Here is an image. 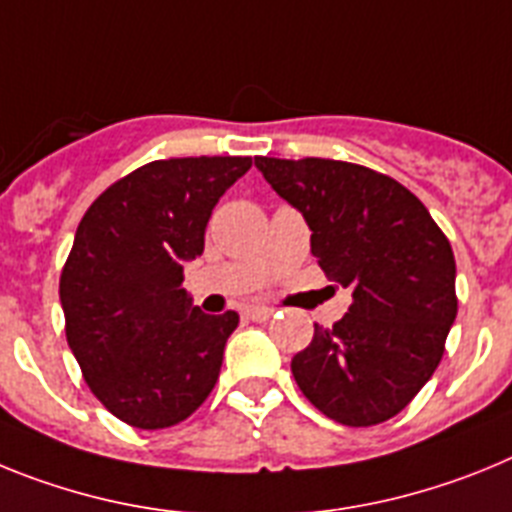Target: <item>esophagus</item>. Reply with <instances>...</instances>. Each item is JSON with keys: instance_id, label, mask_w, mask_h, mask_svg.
Returning <instances> with one entry per match:
<instances>
[{"instance_id": "esophagus-1", "label": "esophagus", "mask_w": 512, "mask_h": 512, "mask_svg": "<svg viewBox=\"0 0 512 512\" xmlns=\"http://www.w3.org/2000/svg\"><path fill=\"white\" fill-rule=\"evenodd\" d=\"M244 317L252 319V322H265V319L273 317V309L270 306H260V304H252L244 309Z\"/></svg>"}]
</instances>
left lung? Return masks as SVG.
Returning a JSON list of instances; mask_svg holds the SVG:
<instances>
[{"label":"left lung","instance_id":"1","mask_svg":"<svg viewBox=\"0 0 512 512\" xmlns=\"http://www.w3.org/2000/svg\"><path fill=\"white\" fill-rule=\"evenodd\" d=\"M270 188L301 211L311 255L353 291L348 314L293 355V379L319 412L368 428L428 384L456 319V260L420 198L337 159L255 157Z\"/></svg>","mask_w":512,"mask_h":512}]
</instances>
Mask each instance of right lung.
<instances>
[{
    "label": "right lung",
    "mask_w": 512,
    "mask_h": 512,
    "mask_svg": "<svg viewBox=\"0 0 512 512\" xmlns=\"http://www.w3.org/2000/svg\"><path fill=\"white\" fill-rule=\"evenodd\" d=\"M250 157L157 159L87 208L61 270L66 340L84 381L118 420L172 428L219 379L239 314H203L182 265L203 255L206 224Z\"/></svg>",
    "instance_id": "add662e5"
}]
</instances>
